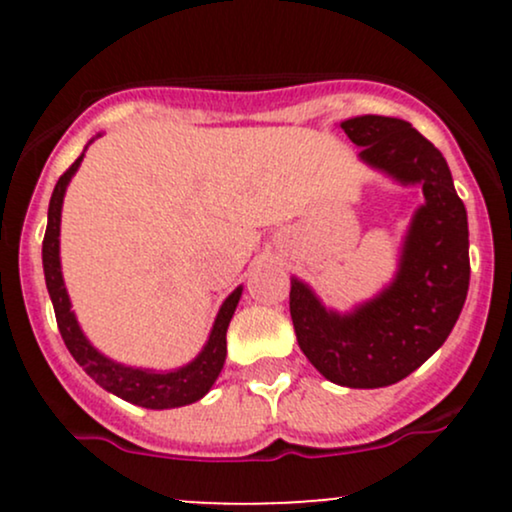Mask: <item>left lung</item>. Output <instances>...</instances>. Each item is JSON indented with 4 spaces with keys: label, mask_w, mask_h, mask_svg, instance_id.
<instances>
[{
    "label": "left lung",
    "mask_w": 512,
    "mask_h": 512,
    "mask_svg": "<svg viewBox=\"0 0 512 512\" xmlns=\"http://www.w3.org/2000/svg\"><path fill=\"white\" fill-rule=\"evenodd\" d=\"M363 163L402 185H421L426 202L404 236L390 286L351 313L327 310L308 284L291 279L298 346L332 383L395 385L443 346L469 289L467 209L448 163L424 134L397 117L361 115L342 122Z\"/></svg>",
    "instance_id": "obj_1"
}]
</instances>
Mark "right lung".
<instances>
[{
  "mask_svg": "<svg viewBox=\"0 0 512 512\" xmlns=\"http://www.w3.org/2000/svg\"><path fill=\"white\" fill-rule=\"evenodd\" d=\"M84 154L69 166L67 173L57 180L55 192L50 197L48 209V231H45L43 240V269H45V284H48V293L52 308H55L57 327L67 344L69 354L74 361L96 380L103 390L113 392V395L122 397L125 402L137 404V407L146 409H175L185 407V404L197 402L211 390V385L219 378L223 361H226V332L228 322H231L236 305L243 296V286H238L231 296L221 305L219 315H216L214 327H211L207 344L199 351L195 361L187 366L175 370H146V368H132L122 366V363L110 361L103 356L86 339L81 332L76 315L72 313V303H69V293L64 289L62 279V264H60V221H62V202L64 192H67L69 180L79 170Z\"/></svg>",
  "mask_w": 512,
  "mask_h": 512,
  "instance_id": "add662e5",
  "label": "right lung"
}]
</instances>
